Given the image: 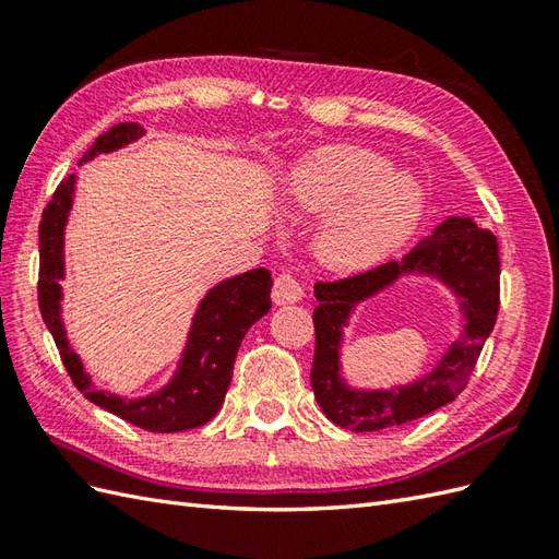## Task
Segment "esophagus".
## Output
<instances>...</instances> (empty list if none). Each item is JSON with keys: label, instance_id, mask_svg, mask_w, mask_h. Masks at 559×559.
Wrapping results in <instances>:
<instances>
[{"label": "esophagus", "instance_id": "obj_1", "mask_svg": "<svg viewBox=\"0 0 559 559\" xmlns=\"http://www.w3.org/2000/svg\"><path fill=\"white\" fill-rule=\"evenodd\" d=\"M305 298V288L300 286V281H295L288 273H281L273 283V302L276 305H295Z\"/></svg>", "mask_w": 559, "mask_h": 559}]
</instances>
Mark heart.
<instances>
[{
	"label": "heart",
	"instance_id": "b5f03b06",
	"mask_svg": "<svg viewBox=\"0 0 559 559\" xmlns=\"http://www.w3.org/2000/svg\"><path fill=\"white\" fill-rule=\"evenodd\" d=\"M281 204L326 216L314 240L317 257L336 271H362L408 240L423 218L425 189L370 148L329 144L293 165Z\"/></svg>",
	"mask_w": 559,
	"mask_h": 559
}]
</instances>
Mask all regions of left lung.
<instances>
[{"label":"left lung","instance_id":"left-lung-1","mask_svg":"<svg viewBox=\"0 0 559 559\" xmlns=\"http://www.w3.org/2000/svg\"><path fill=\"white\" fill-rule=\"evenodd\" d=\"M401 277H432L452 293L462 331L430 371L406 385L355 388L342 372V343L354 310ZM312 391L331 423L353 432L406 425L447 406L466 386L500 310V249L473 216H449L406 257L336 283H317Z\"/></svg>","mask_w":559,"mask_h":559}]
</instances>
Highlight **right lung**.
I'll use <instances>...</instances> for the list:
<instances>
[{
	"mask_svg": "<svg viewBox=\"0 0 559 559\" xmlns=\"http://www.w3.org/2000/svg\"><path fill=\"white\" fill-rule=\"evenodd\" d=\"M144 136V127L136 122L117 124L96 139L79 165L93 160L100 153L120 151ZM76 175L59 182L52 201L43 211L40 221V281L38 302L45 326L57 343L59 355L76 389L96 406L110 411L117 418L132 423L148 432H182L209 423L223 406L225 391L230 386L237 348L261 317L271 310L273 278L266 269H249L237 276L223 278L209 288L199 300L187 331V341L168 382L146 396H122L93 382L81 355L69 343L62 300L67 278L64 266V230L71 206H74Z\"/></svg>",
	"mask_w": 559,
	"mask_h": 559,
	"instance_id": "add662e5",
	"label": "right lung"
}]
</instances>
